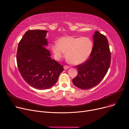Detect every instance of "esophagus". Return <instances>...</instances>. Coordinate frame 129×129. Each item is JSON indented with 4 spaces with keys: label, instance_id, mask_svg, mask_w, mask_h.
<instances>
[{
    "label": "esophagus",
    "instance_id": "1",
    "mask_svg": "<svg viewBox=\"0 0 129 129\" xmlns=\"http://www.w3.org/2000/svg\"><path fill=\"white\" fill-rule=\"evenodd\" d=\"M69 68V67L67 66H63V68H64V70L68 69Z\"/></svg>",
    "mask_w": 129,
    "mask_h": 129
}]
</instances>
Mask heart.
<instances>
[{
  "label": "heart",
  "mask_w": 129,
  "mask_h": 129,
  "mask_svg": "<svg viewBox=\"0 0 129 129\" xmlns=\"http://www.w3.org/2000/svg\"><path fill=\"white\" fill-rule=\"evenodd\" d=\"M93 47V42L89 37L64 36L51 45V50L57 60H60L66 52L67 61L76 65L84 62L89 58Z\"/></svg>",
  "instance_id": "1"
}]
</instances>
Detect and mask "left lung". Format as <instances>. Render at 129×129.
<instances>
[{
  "instance_id": "left-lung-1",
  "label": "left lung",
  "mask_w": 129,
  "mask_h": 129,
  "mask_svg": "<svg viewBox=\"0 0 129 129\" xmlns=\"http://www.w3.org/2000/svg\"><path fill=\"white\" fill-rule=\"evenodd\" d=\"M93 39V47L89 59L76 66L78 75L72 80L73 83L80 89H89L96 85L106 75L111 63L106 36L96 31Z\"/></svg>"
}]
</instances>
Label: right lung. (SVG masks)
I'll list each match as a JSON object with an SVG mask.
<instances>
[{"label": "right lung", "mask_w": 129, "mask_h": 129, "mask_svg": "<svg viewBox=\"0 0 129 129\" xmlns=\"http://www.w3.org/2000/svg\"><path fill=\"white\" fill-rule=\"evenodd\" d=\"M47 31L30 30L19 42L17 53L18 69L30 86L39 90L51 88L63 71V66L51 59L46 38Z\"/></svg>", "instance_id": "1"}]
</instances>
